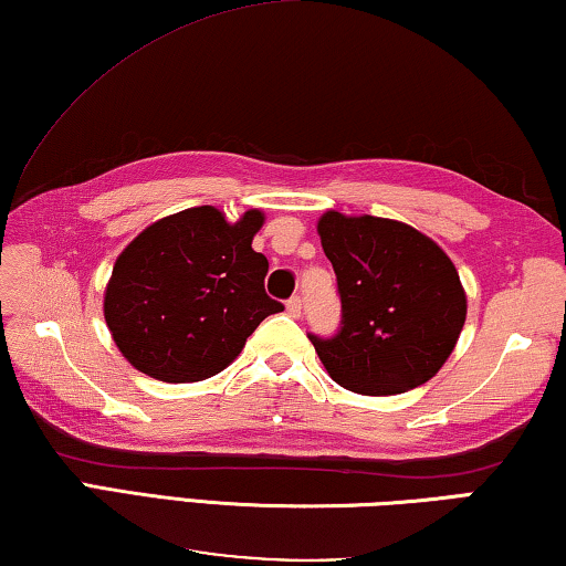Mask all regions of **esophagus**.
Here are the masks:
<instances>
[{
	"mask_svg": "<svg viewBox=\"0 0 566 566\" xmlns=\"http://www.w3.org/2000/svg\"><path fill=\"white\" fill-rule=\"evenodd\" d=\"M286 312H290V317H300L302 315V300L300 297L286 300Z\"/></svg>",
	"mask_w": 566,
	"mask_h": 566,
	"instance_id": "1",
	"label": "esophagus"
}]
</instances>
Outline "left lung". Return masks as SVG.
Here are the masks:
<instances>
[{
    "label": "left lung",
    "instance_id": "left-lung-1",
    "mask_svg": "<svg viewBox=\"0 0 566 566\" xmlns=\"http://www.w3.org/2000/svg\"><path fill=\"white\" fill-rule=\"evenodd\" d=\"M317 231L343 302L335 335H307L329 378L363 396L428 382L465 322V292L446 251L408 223L380 217L327 211Z\"/></svg>",
    "mask_w": 566,
    "mask_h": 566
}]
</instances>
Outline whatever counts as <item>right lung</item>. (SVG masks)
<instances>
[{
    "mask_svg": "<svg viewBox=\"0 0 566 566\" xmlns=\"http://www.w3.org/2000/svg\"><path fill=\"white\" fill-rule=\"evenodd\" d=\"M264 213L229 223L213 206L166 217L123 249L105 290V322L136 370L164 382L221 373L284 304L264 292L269 262L251 249Z\"/></svg>",
    "mask_w": 566,
    "mask_h": 566,
    "instance_id": "1",
    "label": "right lung"
}]
</instances>
